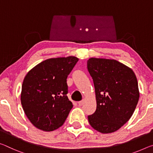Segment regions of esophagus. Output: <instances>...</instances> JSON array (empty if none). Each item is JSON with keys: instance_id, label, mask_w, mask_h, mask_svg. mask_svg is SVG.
I'll list each match as a JSON object with an SVG mask.
<instances>
[{"instance_id": "1", "label": "esophagus", "mask_w": 153, "mask_h": 153, "mask_svg": "<svg viewBox=\"0 0 153 153\" xmlns=\"http://www.w3.org/2000/svg\"><path fill=\"white\" fill-rule=\"evenodd\" d=\"M84 100L80 101H78V102H77V103H78L79 105H82L84 104Z\"/></svg>"}]
</instances>
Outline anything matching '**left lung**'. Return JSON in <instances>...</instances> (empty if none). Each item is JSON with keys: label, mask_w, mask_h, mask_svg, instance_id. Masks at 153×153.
Segmentation results:
<instances>
[{"label": "left lung", "mask_w": 153, "mask_h": 153, "mask_svg": "<svg viewBox=\"0 0 153 153\" xmlns=\"http://www.w3.org/2000/svg\"><path fill=\"white\" fill-rule=\"evenodd\" d=\"M87 68L97 101L88 122L101 133L114 132L130 119L136 108L140 97L137 77L130 67L114 59L91 58Z\"/></svg>", "instance_id": "8db88e82"}]
</instances>
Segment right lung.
Listing matches in <instances>:
<instances>
[{
    "label": "right lung",
    "instance_id": "right-lung-1",
    "mask_svg": "<svg viewBox=\"0 0 153 153\" xmlns=\"http://www.w3.org/2000/svg\"><path fill=\"white\" fill-rule=\"evenodd\" d=\"M78 60L74 56L49 59L26 75L22 86L21 103L36 128L52 131L64 124L73 108L67 96V78Z\"/></svg>",
    "mask_w": 153,
    "mask_h": 153
}]
</instances>
